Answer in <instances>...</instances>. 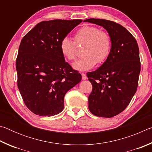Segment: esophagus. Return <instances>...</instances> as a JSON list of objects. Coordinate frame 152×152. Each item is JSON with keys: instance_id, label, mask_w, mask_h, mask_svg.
Listing matches in <instances>:
<instances>
[{"instance_id": "obj_1", "label": "esophagus", "mask_w": 152, "mask_h": 152, "mask_svg": "<svg viewBox=\"0 0 152 152\" xmlns=\"http://www.w3.org/2000/svg\"><path fill=\"white\" fill-rule=\"evenodd\" d=\"M81 74H82V80H86V79H87V76H86V74L82 73Z\"/></svg>"}]
</instances>
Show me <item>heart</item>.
I'll return each mask as SVG.
<instances>
[{"label": "heart", "mask_w": 152, "mask_h": 152, "mask_svg": "<svg viewBox=\"0 0 152 152\" xmlns=\"http://www.w3.org/2000/svg\"><path fill=\"white\" fill-rule=\"evenodd\" d=\"M76 46L83 45V56L72 64L73 68L79 71H86L93 68L97 63L102 64L109 58L112 49V38L105 31L92 25H84L74 35V42L64 37L60 43V52L69 61L75 59Z\"/></svg>", "instance_id": "heart-1"}]
</instances>
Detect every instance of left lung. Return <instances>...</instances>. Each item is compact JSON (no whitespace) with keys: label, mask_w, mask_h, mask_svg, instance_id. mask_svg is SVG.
Masks as SVG:
<instances>
[{"label":"left lung","mask_w":152,"mask_h":152,"mask_svg":"<svg viewBox=\"0 0 152 152\" xmlns=\"http://www.w3.org/2000/svg\"><path fill=\"white\" fill-rule=\"evenodd\" d=\"M101 25L112 38L109 58L96 71L86 74L92 85L88 109L95 116H116L128 106L137 88L141 70L140 51L135 37L120 24L111 20H84Z\"/></svg>","instance_id":"8db88e82"}]
</instances>
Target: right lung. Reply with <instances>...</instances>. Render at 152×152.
<instances>
[{"mask_svg":"<svg viewBox=\"0 0 152 152\" xmlns=\"http://www.w3.org/2000/svg\"><path fill=\"white\" fill-rule=\"evenodd\" d=\"M82 19L44 20L20 42L17 58V86L26 107L39 116H53L64 109V96L82 79L60 52L63 38Z\"/></svg>","mask_w":152,"mask_h":152,"instance_id":"1","label":"right lung"}]
</instances>
